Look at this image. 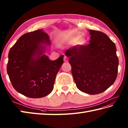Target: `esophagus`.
<instances>
[{"mask_svg":"<svg viewBox=\"0 0 128 128\" xmlns=\"http://www.w3.org/2000/svg\"><path fill=\"white\" fill-rule=\"evenodd\" d=\"M64 61H67V57L66 56H64Z\"/></svg>","mask_w":128,"mask_h":128,"instance_id":"1","label":"esophagus"}]
</instances>
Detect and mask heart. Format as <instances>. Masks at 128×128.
I'll use <instances>...</instances> for the list:
<instances>
[{
  "instance_id": "obj_1",
  "label": "heart",
  "mask_w": 128,
  "mask_h": 128,
  "mask_svg": "<svg viewBox=\"0 0 128 128\" xmlns=\"http://www.w3.org/2000/svg\"><path fill=\"white\" fill-rule=\"evenodd\" d=\"M78 41H77L76 40ZM77 41V42H76V41ZM70 42L71 43H75L76 42V44L77 45H83L85 43V40L83 39V38H73V39H71V40H70Z\"/></svg>"
}]
</instances>
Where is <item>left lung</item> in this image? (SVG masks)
<instances>
[{
    "label": "left lung",
    "instance_id": "obj_1",
    "mask_svg": "<svg viewBox=\"0 0 128 128\" xmlns=\"http://www.w3.org/2000/svg\"><path fill=\"white\" fill-rule=\"evenodd\" d=\"M90 44L66 52L77 88L90 94L103 92L116 78L119 64L115 44L101 31L90 30Z\"/></svg>",
    "mask_w": 128,
    "mask_h": 128
}]
</instances>
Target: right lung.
I'll return each mask as SVG.
<instances>
[{
	"instance_id": "right-lung-1",
	"label": "right lung",
	"mask_w": 128,
	"mask_h": 128,
	"mask_svg": "<svg viewBox=\"0 0 128 128\" xmlns=\"http://www.w3.org/2000/svg\"><path fill=\"white\" fill-rule=\"evenodd\" d=\"M51 45L49 36L38 29L21 36L10 49L7 73L12 87L28 97L42 98L54 89L64 55L51 61L44 54Z\"/></svg>"
}]
</instances>
